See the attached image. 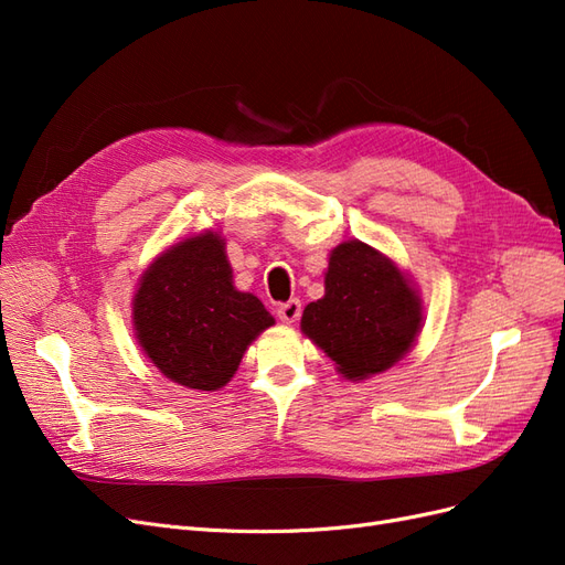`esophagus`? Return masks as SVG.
Wrapping results in <instances>:
<instances>
[{"label":"esophagus","mask_w":565,"mask_h":565,"mask_svg":"<svg viewBox=\"0 0 565 565\" xmlns=\"http://www.w3.org/2000/svg\"><path fill=\"white\" fill-rule=\"evenodd\" d=\"M299 316H301V301L299 299H289V301L278 306V318L282 322H295V320H299Z\"/></svg>","instance_id":"obj_1"}]
</instances>
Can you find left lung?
<instances>
[{
	"mask_svg": "<svg viewBox=\"0 0 565 565\" xmlns=\"http://www.w3.org/2000/svg\"><path fill=\"white\" fill-rule=\"evenodd\" d=\"M419 330L422 299L407 273L361 241L332 249L324 297L306 306L301 316V332L351 382L398 363Z\"/></svg>",
	"mask_w": 565,
	"mask_h": 565,
	"instance_id": "left-lung-1",
	"label": "left lung"
}]
</instances>
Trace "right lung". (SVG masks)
Instances as JSON below:
<instances>
[{
	"label": "right lung",
	"mask_w": 565,
	"mask_h": 565,
	"mask_svg": "<svg viewBox=\"0 0 565 565\" xmlns=\"http://www.w3.org/2000/svg\"><path fill=\"white\" fill-rule=\"evenodd\" d=\"M136 339L167 380L198 391L226 386L273 316L233 287L224 237L207 231L164 249L134 295Z\"/></svg>",
	"instance_id": "right-lung-1"
}]
</instances>
